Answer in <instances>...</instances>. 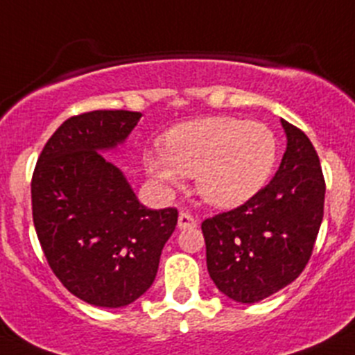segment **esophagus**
<instances>
[{
  "mask_svg": "<svg viewBox=\"0 0 355 355\" xmlns=\"http://www.w3.org/2000/svg\"><path fill=\"white\" fill-rule=\"evenodd\" d=\"M196 225H198V220L192 215H189V213H180L178 215V229H191V227Z\"/></svg>",
  "mask_w": 355,
  "mask_h": 355,
  "instance_id": "obj_1",
  "label": "esophagus"
}]
</instances>
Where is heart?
I'll list each match as a JSON object with an SVG mask.
<instances>
[{"mask_svg":"<svg viewBox=\"0 0 355 355\" xmlns=\"http://www.w3.org/2000/svg\"><path fill=\"white\" fill-rule=\"evenodd\" d=\"M279 156L272 130L260 121L211 116L175 126L163 147L144 154L147 175L161 187L178 189L194 177L198 194L215 208L244 205L270 180Z\"/></svg>","mask_w":355,"mask_h":355,"instance_id":"b5f03b06","label":"heart"}]
</instances>
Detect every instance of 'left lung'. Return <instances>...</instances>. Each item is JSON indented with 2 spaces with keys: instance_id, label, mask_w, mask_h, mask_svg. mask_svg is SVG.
<instances>
[{
  "instance_id": "obj_1",
  "label": "left lung",
  "mask_w": 355,
  "mask_h": 355,
  "mask_svg": "<svg viewBox=\"0 0 355 355\" xmlns=\"http://www.w3.org/2000/svg\"><path fill=\"white\" fill-rule=\"evenodd\" d=\"M286 153L269 185L230 211L201 223L206 265L230 300L257 304L305 269L324 215V177L314 146L281 119Z\"/></svg>"
}]
</instances>
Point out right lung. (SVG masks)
<instances>
[{
    "label": "right lung",
    "mask_w": 355,
    "mask_h": 355,
    "mask_svg": "<svg viewBox=\"0 0 355 355\" xmlns=\"http://www.w3.org/2000/svg\"><path fill=\"white\" fill-rule=\"evenodd\" d=\"M142 114L72 116L50 137L31 182L33 220L48 263L74 297L119 309L154 283L175 208L149 209L101 153L123 146Z\"/></svg>",
    "instance_id": "1"
}]
</instances>
